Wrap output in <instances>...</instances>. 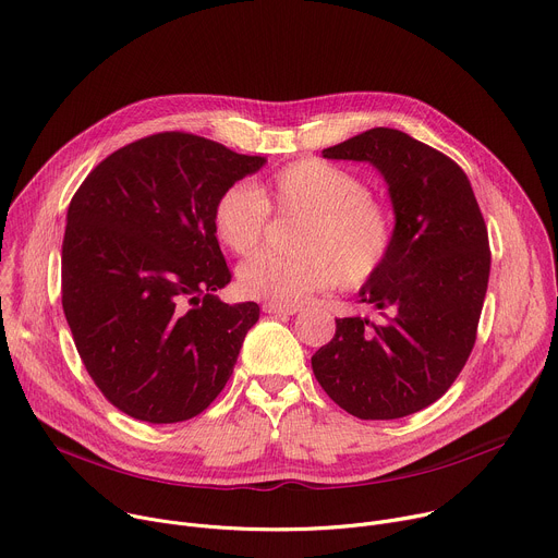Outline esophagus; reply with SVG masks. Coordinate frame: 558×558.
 Wrapping results in <instances>:
<instances>
[{
    "instance_id": "obj_1",
    "label": "esophagus",
    "mask_w": 558,
    "mask_h": 558,
    "mask_svg": "<svg viewBox=\"0 0 558 558\" xmlns=\"http://www.w3.org/2000/svg\"><path fill=\"white\" fill-rule=\"evenodd\" d=\"M299 311H301L299 305H283V303H272V301L264 303V313H268V315H296Z\"/></svg>"
}]
</instances>
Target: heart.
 Wrapping results in <instances>:
<instances>
[{
  "instance_id": "b5f03b06",
  "label": "heart",
  "mask_w": 558,
  "mask_h": 558,
  "mask_svg": "<svg viewBox=\"0 0 558 558\" xmlns=\"http://www.w3.org/2000/svg\"><path fill=\"white\" fill-rule=\"evenodd\" d=\"M270 210L301 219L294 255H262L239 272L245 294L294 305L335 286L361 288L388 262L395 215L352 170L324 159L292 161L257 191L232 183L213 206V226L236 257L255 255L268 232Z\"/></svg>"
}]
</instances>
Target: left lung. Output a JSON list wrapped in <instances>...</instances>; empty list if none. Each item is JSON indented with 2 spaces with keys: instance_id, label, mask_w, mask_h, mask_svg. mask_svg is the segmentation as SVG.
Here are the masks:
<instances>
[{
  "instance_id": "left-lung-1",
  "label": "left lung",
  "mask_w": 558,
  "mask_h": 558,
  "mask_svg": "<svg viewBox=\"0 0 558 558\" xmlns=\"http://www.w3.org/2000/svg\"><path fill=\"white\" fill-rule=\"evenodd\" d=\"M369 161L390 185L397 234L388 262L359 296L381 322L337 319L313 354L326 395L359 418H401L441 399L463 369L489 277L487 226L461 166L395 129L324 150Z\"/></svg>"
}]
</instances>
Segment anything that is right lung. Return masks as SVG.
Wrapping results in <instances>:
<instances>
[{"instance_id":"add662e5","label":"right lung","mask_w":558,"mask_h":558,"mask_svg":"<svg viewBox=\"0 0 558 558\" xmlns=\"http://www.w3.org/2000/svg\"><path fill=\"white\" fill-rule=\"evenodd\" d=\"M191 133H157L82 181L61 243V305L86 373L123 414L179 423L232 375L259 305H228L213 206L264 166Z\"/></svg>"}]
</instances>
